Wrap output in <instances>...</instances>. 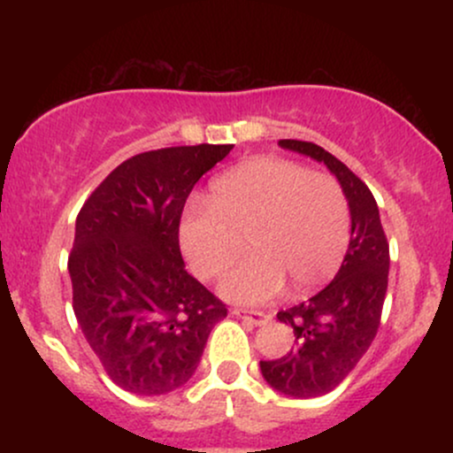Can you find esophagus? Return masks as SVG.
I'll list each match as a JSON object with an SVG mask.
<instances>
[{"label": "esophagus", "mask_w": 453, "mask_h": 453, "mask_svg": "<svg viewBox=\"0 0 453 453\" xmlns=\"http://www.w3.org/2000/svg\"><path fill=\"white\" fill-rule=\"evenodd\" d=\"M232 315H236V317H242V319L251 321L253 326H264V324H268V319H270V315L262 313V311H244V309H234V311H232Z\"/></svg>", "instance_id": "esophagus-1"}]
</instances>
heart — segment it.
Returning a JSON list of instances; mask_svg holds the SVG:
<instances>
[{
    "label": "heart",
    "mask_w": 453,
    "mask_h": 453,
    "mask_svg": "<svg viewBox=\"0 0 453 453\" xmlns=\"http://www.w3.org/2000/svg\"><path fill=\"white\" fill-rule=\"evenodd\" d=\"M351 238L349 200L339 180L298 161L259 155L212 180L209 204L191 200L179 223L185 257L217 279L251 251L221 296L241 304L274 298L285 283L309 294L339 273Z\"/></svg>",
    "instance_id": "b5f03b06"
}]
</instances>
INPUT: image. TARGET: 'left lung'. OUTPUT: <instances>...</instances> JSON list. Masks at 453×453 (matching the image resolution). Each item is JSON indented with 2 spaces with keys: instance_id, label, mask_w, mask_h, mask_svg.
<instances>
[{
  "instance_id": "left-lung-1",
  "label": "left lung",
  "mask_w": 453,
  "mask_h": 453,
  "mask_svg": "<svg viewBox=\"0 0 453 453\" xmlns=\"http://www.w3.org/2000/svg\"><path fill=\"white\" fill-rule=\"evenodd\" d=\"M279 147L324 164L341 183L351 211L349 249L332 283L306 303L277 313L280 324L294 327L296 349L259 362L273 389L292 398H317L349 375L375 339L388 292L389 247L375 197L342 161L303 140H279Z\"/></svg>"
}]
</instances>
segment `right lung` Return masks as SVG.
<instances>
[{
	"label": "right lung",
	"instance_id": "right-lung-1",
	"mask_svg": "<svg viewBox=\"0 0 453 453\" xmlns=\"http://www.w3.org/2000/svg\"><path fill=\"white\" fill-rule=\"evenodd\" d=\"M232 149L197 144L134 155L76 217L67 259L76 321L108 377L136 396L183 388L227 315L185 270L179 223L194 185Z\"/></svg>",
	"mask_w": 453,
	"mask_h": 453
}]
</instances>
